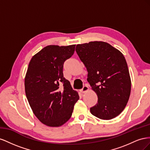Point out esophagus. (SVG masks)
<instances>
[{"label":"esophagus","instance_id":"34e87169","mask_svg":"<svg viewBox=\"0 0 150 150\" xmlns=\"http://www.w3.org/2000/svg\"><path fill=\"white\" fill-rule=\"evenodd\" d=\"M89 89L88 86H84L83 88L80 90V91H81V93H85L86 92L88 91Z\"/></svg>","mask_w":150,"mask_h":150}]
</instances>
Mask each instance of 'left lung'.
<instances>
[{
  "mask_svg": "<svg viewBox=\"0 0 150 150\" xmlns=\"http://www.w3.org/2000/svg\"><path fill=\"white\" fill-rule=\"evenodd\" d=\"M76 51L98 96V103L90 108L91 113L101 120L115 118L124 110L131 93V81L123 54L103 41L78 44Z\"/></svg>",
  "mask_w": 150,
  "mask_h": 150,
  "instance_id": "obj_1",
  "label": "left lung"
}]
</instances>
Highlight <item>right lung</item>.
I'll list each match as a JSON object with an SVG mask.
<instances>
[{"instance_id": "obj_1", "label": "right lung", "mask_w": 150, "mask_h": 150, "mask_svg": "<svg viewBox=\"0 0 150 150\" xmlns=\"http://www.w3.org/2000/svg\"><path fill=\"white\" fill-rule=\"evenodd\" d=\"M75 46L50 45L29 62L24 79L26 97L34 115L47 126L66 123L79 99L62 72L64 62L73 55Z\"/></svg>"}]
</instances>
